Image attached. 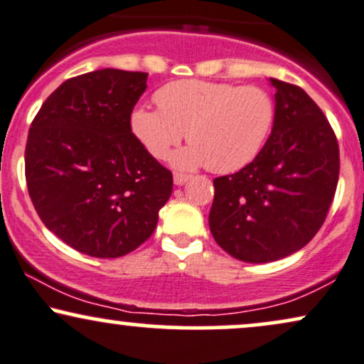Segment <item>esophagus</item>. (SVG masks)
Segmentation results:
<instances>
[{"instance_id": "34e87169", "label": "esophagus", "mask_w": 364, "mask_h": 364, "mask_svg": "<svg viewBox=\"0 0 364 364\" xmlns=\"http://www.w3.org/2000/svg\"><path fill=\"white\" fill-rule=\"evenodd\" d=\"M190 179V174H183V173H174V185L181 186Z\"/></svg>"}]
</instances>
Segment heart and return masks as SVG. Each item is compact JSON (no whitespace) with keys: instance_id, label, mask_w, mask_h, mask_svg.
<instances>
[{"instance_id":"b5f03b06","label":"heart","mask_w":364,"mask_h":364,"mask_svg":"<svg viewBox=\"0 0 364 364\" xmlns=\"http://www.w3.org/2000/svg\"><path fill=\"white\" fill-rule=\"evenodd\" d=\"M159 107H137L130 129L144 147L164 159L179 140L190 146L173 156L181 169L207 166L234 173L259 154L274 122V100L259 86L183 80L156 91Z\"/></svg>"}]
</instances>
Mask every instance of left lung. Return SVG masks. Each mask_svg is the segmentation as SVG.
Masks as SVG:
<instances>
[{"mask_svg":"<svg viewBox=\"0 0 364 364\" xmlns=\"http://www.w3.org/2000/svg\"><path fill=\"white\" fill-rule=\"evenodd\" d=\"M274 122L252 163L213 179L208 225L235 259L271 262L309 244L326 220L339 179V146L317 103L271 77Z\"/></svg>","mask_w":364,"mask_h":364,"instance_id":"1","label":"left lung"}]
</instances>
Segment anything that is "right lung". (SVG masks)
Segmentation results:
<instances>
[{"label": "right lung", "instance_id": "obj_1", "mask_svg": "<svg viewBox=\"0 0 364 364\" xmlns=\"http://www.w3.org/2000/svg\"><path fill=\"white\" fill-rule=\"evenodd\" d=\"M147 73L100 69L64 81L35 115L25 147L28 195L47 229L93 257L151 237L173 174L130 129Z\"/></svg>", "mask_w": 364, "mask_h": 364}]
</instances>
